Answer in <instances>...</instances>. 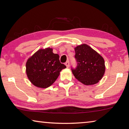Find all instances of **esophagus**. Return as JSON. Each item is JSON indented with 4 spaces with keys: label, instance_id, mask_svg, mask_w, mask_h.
<instances>
[{
    "label": "esophagus",
    "instance_id": "1",
    "mask_svg": "<svg viewBox=\"0 0 129 129\" xmlns=\"http://www.w3.org/2000/svg\"><path fill=\"white\" fill-rule=\"evenodd\" d=\"M65 65H66L67 68H68L69 67V61H67L65 63Z\"/></svg>",
    "mask_w": 129,
    "mask_h": 129
}]
</instances>
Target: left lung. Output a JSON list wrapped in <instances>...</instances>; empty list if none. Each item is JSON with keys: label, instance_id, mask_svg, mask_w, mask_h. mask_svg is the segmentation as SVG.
<instances>
[{"label": "left lung", "instance_id": "left-lung-1", "mask_svg": "<svg viewBox=\"0 0 129 129\" xmlns=\"http://www.w3.org/2000/svg\"><path fill=\"white\" fill-rule=\"evenodd\" d=\"M75 50L77 66L71 70L76 79L86 85L99 82L105 71L103 57L86 44L78 45Z\"/></svg>", "mask_w": 129, "mask_h": 129}]
</instances>
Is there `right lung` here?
<instances>
[{"label": "right lung", "instance_id": "1", "mask_svg": "<svg viewBox=\"0 0 129 129\" xmlns=\"http://www.w3.org/2000/svg\"><path fill=\"white\" fill-rule=\"evenodd\" d=\"M53 49H40L27 60L26 72L28 78L35 86L47 88L55 81L60 72L66 68L59 60V55Z\"/></svg>", "mask_w": 129, "mask_h": 129}]
</instances>
